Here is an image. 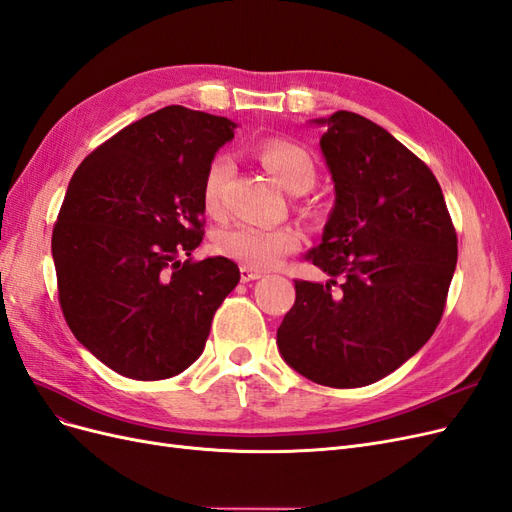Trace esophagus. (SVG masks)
Returning a JSON list of instances; mask_svg holds the SVG:
<instances>
[{
    "mask_svg": "<svg viewBox=\"0 0 512 512\" xmlns=\"http://www.w3.org/2000/svg\"><path fill=\"white\" fill-rule=\"evenodd\" d=\"M260 277H262L260 271H254V269H248V267H241V281H243V284H248V281L260 279Z\"/></svg>",
    "mask_w": 512,
    "mask_h": 512,
    "instance_id": "esophagus-1",
    "label": "esophagus"
}]
</instances>
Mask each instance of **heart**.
<instances>
[{"label":"heart","instance_id":"obj_1","mask_svg":"<svg viewBox=\"0 0 512 512\" xmlns=\"http://www.w3.org/2000/svg\"><path fill=\"white\" fill-rule=\"evenodd\" d=\"M256 156L290 192H305L315 184V161L301 144L284 137H269L256 146ZM228 175H231V158L226 154L211 158L201 188V201L209 214H218L222 207V190ZM298 245H301V233L292 226L237 224L226 228L216 239L220 254L254 271L277 267L281 260L298 250Z\"/></svg>","mask_w":512,"mask_h":512}]
</instances>
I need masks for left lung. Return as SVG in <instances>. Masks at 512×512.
I'll list each match as a JSON object with an SVG mask.
<instances>
[{"instance_id": "1", "label": "left lung", "mask_w": 512, "mask_h": 512, "mask_svg": "<svg viewBox=\"0 0 512 512\" xmlns=\"http://www.w3.org/2000/svg\"><path fill=\"white\" fill-rule=\"evenodd\" d=\"M317 122L337 201L309 258L332 279H294L277 347L296 373L347 390L394 373L432 337L457 235L434 173L396 137L345 110Z\"/></svg>"}]
</instances>
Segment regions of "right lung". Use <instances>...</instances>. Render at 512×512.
Returning a JSON list of instances; mask_svg holds the SVG:
<instances>
[{
    "label": "right lung",
    "instance_id": "1",
    "mask_svg": "<svg viewBox=\"0 0 512 512\" xmlns=\"http://www.w3.org/2000/svg\"><path fill=\"white\" fill-rule=\"evenodd\" d=\"M233 129L167 105L88 154L67 186L52 228L59 305L74 337L122 377L182 373L239 284L233 260L190 256L205 235L207 165Z\"/></svg>",
    "mask_w": 512,
    "mask_h": 512
}]
</instances>
